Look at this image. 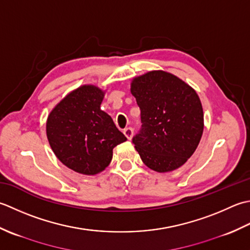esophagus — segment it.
<instances>
[{
	"mask_svg": "<svg viewBox=\"0 0 250 250\" xmlns=\"http://www.w3.org/2000/svg\"><path fill=\"white\" fill-rule=\"evenodd\" d=\"M123 132H124V135L126 136V138L130 140L131 137H132V134H134V129H132L131 127H127V128H125L123 130Z\"/></svg>",
	"mask_w": 250,
	"mask_h": 250,
	"instance_id": "1",
	"label": "esophagus"
}]
</instances>
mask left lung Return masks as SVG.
I'll use <instances>...</instances> for the list:
<instances>
[{
    "label": "left lung",
    "instance_id": "8db88e82",
    "mask_svg": "<svg viewBox=\"0 0 250 250\" xmlns=\"http://www.w3.org/2000/svg\"><path fill=\"white\" fill-rule=\"evenodd\" d=\"M130 90L141 112L132 144L142 162L159 172L179 168L202 138L204 115L196 91L164 71L134 79Z\"/></svg>",
    "mask_w": 250,
    "mask_h": 250
}]
</instances>
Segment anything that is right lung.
<instances>
[{
    "label": "right lung",
    "mask_w": 250,
    "mask_h": 250,
    "mask_svg": "<svg viewBox=\"0 0 250 250\" xmlns=\"http://www.w3.org/2000/svg\"><path fill=\"white\" fill-rule=\"evenodd\" d=\"M104 91L85 85L70 93L50 112L46 134L50 147L70 169L84 175L103 171L112 150L127 140L113 120L100 110Z\"/></svg>",
    "instance_id": "1"
}]
</instances>
